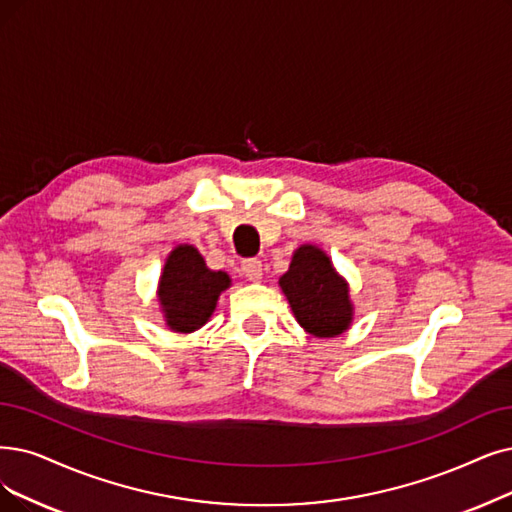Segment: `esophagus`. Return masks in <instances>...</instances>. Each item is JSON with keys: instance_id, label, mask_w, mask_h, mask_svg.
Returning a JSON list of instances; mask_svg holds the SVG:
<instances>
[{"instance_id": "obj_1", "label": "esophagus", "mask_w": 512, "mask_h": 512, "mask_svg": "<svg viewBox=\"0 0 512 512\" xmlns=\"http://www.w3.org/2000/svg\"><path fill=\"white\" fill-rule=\"evenodd\" d=\"M241 275L250 281L262 279V262L258 258H248L241 262Z\"/></svg>"}]
</instances>
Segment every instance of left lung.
<instances>
[{
  "mask_svg": "<svg viewBox=\"0 0 512 512\" xmlns=\"http://www.w3.org/2000/svg\"><path fill=\"white\" fill-rule=\"evenodd\" d=\"M279 285L304 332L315 338H336L349 330L353 321L349 283L317 245H300Z\"/></svg>",
  "mask_w": 512,
  "mask_h": 512,
  "instance_id": "8db88e82",
  "label": "left lung"
}]
</instances>
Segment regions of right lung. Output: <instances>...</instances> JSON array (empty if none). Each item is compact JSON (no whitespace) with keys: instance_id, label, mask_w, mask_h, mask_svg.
Wrapping results in <instances>:
<instances>
[{"instance_id":"right-lung-1","label":"right lung","mask_w":512,"mask_h":512,"mask_svg":"<svg viewBox=\"0 0 512 512\" xmlns=\"http://www.w3.org/2000/svg\"><path fill=\"white\" fill-rule=\"evenodd\" d=\"M231 285L224 271H210L197 248L180 243L159 277L157 300L172 332L191 334L212 317L220 294Z\"/></svg>"}]
</instances>
